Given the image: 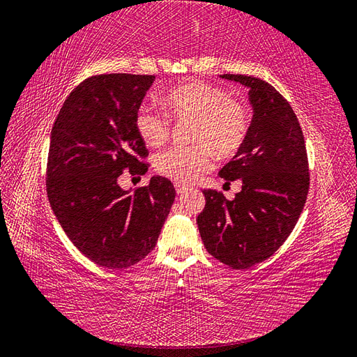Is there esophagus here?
Masks as SVG:
<instances>
[{
    "label": "esophagus",
    "instance_id": "34e87169",
    "mask_svg": "<svg viewBox=\"0 0 357 357\" xmlns=\"http://www.w3.org/2000/svg\"><path fill=\"white\" fill-rule=\"evenodd\" d=\"M186 190H189V188L188 186H183V185H176V192H177V195H183V193H185Z\"/></svg>",
    "mask_w": 357,
    "mask_h": 357
}]
</instances>
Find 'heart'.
<instances>
[{
	"label": "heart",
	"instance_id": "heart-1",
	"mask_svg": "<svg viewBox=\"0 0 357 357\" xmlns=\"http://www.w3.org/2000/svg\"><path fill=\"white\" fill-rule=\"evenodd\" d=\"M168 116L177 122H192L189 147H172L160 153L155 167L159 174L180 185H190L219 159L234 158L247 142L250 114L247 107L231 98L218 86L190 80L174 86L164 95ZM167 114L142 105L135 113V129L149 147L164 146L171 132Z\"/></svg>",
	"mask_w": 357,
	"mask_h": 357
}]
</instances>
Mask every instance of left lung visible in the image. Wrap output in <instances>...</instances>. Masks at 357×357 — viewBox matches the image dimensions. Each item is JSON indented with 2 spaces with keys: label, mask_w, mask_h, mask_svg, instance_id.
Segmentation results:
<instances>
[{
  "label": "left lung",
  "mask_w": 357,
  "mask_h": 357,
  "mask_svg": "<svg viewBox=\"0 0 357 357\" xmlns=\"http://www.w3.org/2000/svg\"><path fill=\"white\" fill-rule=\"evenodd\" d=\"M220 77L247 86L253 107L245 144L219 171L226 183L240 178L243 186L232 201L202 190L197 223L211 256L247 269L273 256L294 231L308 195V158L298 117L282 93L252 75Z\"/></svg>",
  "instance_id": "8db88e82"
}]
</instances>
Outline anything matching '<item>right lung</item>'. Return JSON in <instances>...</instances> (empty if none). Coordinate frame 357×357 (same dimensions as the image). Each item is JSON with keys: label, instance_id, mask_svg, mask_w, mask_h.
<instances>
[{"label": "right lung", "instance_id": "obj_1", "mask_svg": "<svg viewBox=\"0 0 357 357\" xmlns=\"http://www.w3.org/2000/svg\"><path fill=\"white\" fill-rule=\"evenodd\" d=\"M155 75L100 74L67 96L50 134L46 188L63 232L96 265L125 269L153 250L176 198L165 177L134 195L119 186L128 169L144 174L146 144L135 113Z\"/></svg>", "mask_w": 357, "mask_h": 357}]
</instances>
